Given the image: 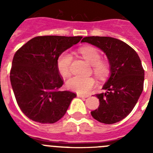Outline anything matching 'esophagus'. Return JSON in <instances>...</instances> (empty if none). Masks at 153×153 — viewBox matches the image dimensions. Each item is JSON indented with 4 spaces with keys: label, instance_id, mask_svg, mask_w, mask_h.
I'll return each mask as SVG.
<instances>
[{
    "label": "esophagus",
    "instance_id": "esophagus-1",
    "mask_svg": "<svg viewBox=\"0 0 153 153\" xmlns=\"http://www.w3.org/2000/svg\"><path fill=\"white\" fill-rule=\"evenodd\" d=\"M89 96L87 95H80V94H77V97H79V98H87Z\"/></svg>",
    "mask_w": 153,
    "mask_h": 153
}]
</instances>
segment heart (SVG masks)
<instances>
[{
  "label": "heart",
  "instance_id": "obj_1",
  "mask_svg": "<svg viewBox=\"0 0 153 153\" xmlns=\"http://www.w3.org/2000/svg\"><path fill=\"white\" fill-rule=\"evenodd\" d=\"M79 53L83 58L92 65L93 71L97 77L103 79L109 73V63L101 60L100 53L93 47H83L79 49ZM72 54L68 51H64L58 56L56 67L58 72L63 77H67L70 74V65L72 63ZM96 86V80L93 77H79L74 76L67 82V88L80 94L89 93Z\"/></svg>",
  "mask_w": 153,
  "mask_h": 153
}]
</instances>
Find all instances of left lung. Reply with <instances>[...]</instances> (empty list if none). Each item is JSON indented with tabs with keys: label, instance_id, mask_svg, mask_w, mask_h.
<instances>
[{
	"label": "left lung",
	"instance_id": "left-lung-1",
	"mask_svg": "<svg viewBox=\"0 0 153 153\" xmlns=\"http://www.w3.org/2000/svg\"><path fill=\"white\" fill-rule=\"evenodd\" d=\"M81 42L103 51L109 63V79L97 94L100 106L91 112L99 122L113 124L126 117L136 106L143 90L144 70L137 53L130 46L109 36H86Z\"/></svg>",
	"mask_w": 153,
	"mask_h": 153
}]
</instances>
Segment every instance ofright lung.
<instances>
[{
    "mask_svg": "<svg viewBox=\"0 0 153 153\" xmlns=\"http://www.w3.org/2000/svg\"><path fill=\"white\" fill-rule=\"evenodd\" d=\"M83 36H36L16 52L10 79L16 100L30 120L54 123L63 117L75 93L60 90L63 84L56 60Z\"/></svg>",
    "mask_w": 153,
    "mask_h": 153,
    "instance_id": "obj_1",
    "label": "right lung"
}]
</instances>
